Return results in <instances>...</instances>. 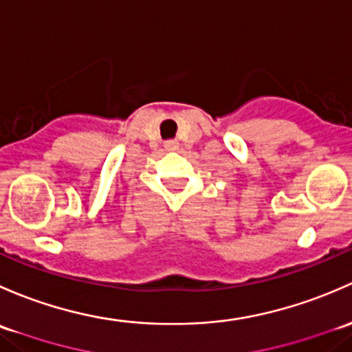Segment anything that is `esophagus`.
<instances>
[{
	"label": "esophagus",
	"instance_id": "1",
	"mask_svg": "<svg viewBox=\"0 0 352 352\" xmlns=\"http://www.w3.org/2000/svg\"><path fill=\"white\" fill-rule=\"evenodd\" d=\"M166 151H176L177 149V142L176 140H169V142L164 144Z\"/></svg>",
	"mask_w": 352,
	"mask_h": 352
}]
</instances>
